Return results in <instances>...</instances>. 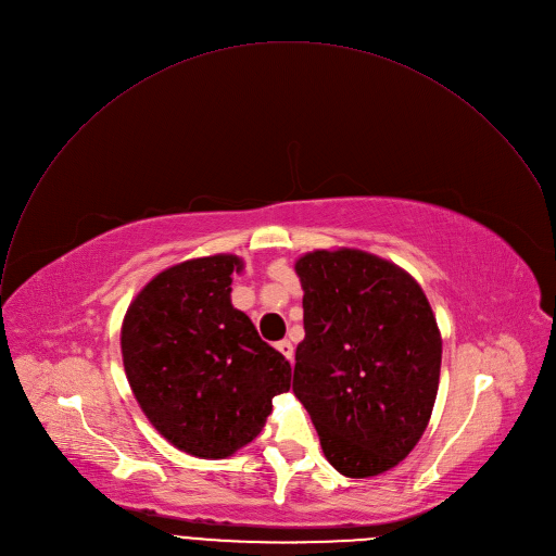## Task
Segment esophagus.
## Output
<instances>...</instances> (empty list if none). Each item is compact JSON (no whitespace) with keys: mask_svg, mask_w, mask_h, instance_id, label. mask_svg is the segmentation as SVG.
I'll return each instance as SVG.
<instances>
[{"mask_svg":"<svg viewBox=\"0 0 556 556\" xmlns=\"http://www.w3.org/2000/svg\"><path fill=\"white\" fill-rule=\"evenodd\" d=\"M276 349L289 359V362H293V344L291 342H287V340H282V342H278L276 344Z\"/></svg>","mask_w":556,"mask_h":556,"instance_id":"1","label":"esophagus"}]
</instances>
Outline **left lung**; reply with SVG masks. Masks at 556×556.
Segmentation results:
<instances>
[{
  "instance_id": "8db88e82",
  "label": "left lung",
  "mask_w": 556,
  "mask_h": 556,
  "mask_svg": "<svg viewBox=\"0 0 556 556\" xmlns=\"http://www.w3.org/2000/svg\"><path fill=\"white\" fill-rule=\"evenodd\" d=\"M304 340L293 394L326 460L346 478L396 467L420 440L438 392L442 340L418 282L362 250H317L295 263Z\"/></svg>"
}]
</instances>
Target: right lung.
<instances>
[{"label":"right lung","instance_id":"1","mask_svg":"<svg viewBox=\"0 0 556 556\" xmlns=\"http://www.w3.org/2000/svg\"><path fill=\"white\" fill-rule=\"evenodd\" d=\"M243 261L216 254L157 274L123 321L129 386L153 427L197 458H228L252 442L271 399L291 388L289 362L232 306Z\"/></svg>","mask_w":556,"mask_h":556}]
</instances>
